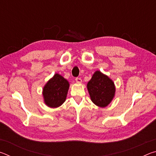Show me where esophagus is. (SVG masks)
Segmentation results:
<instances>
[{
  "instance_id": "obj_1",
  "label": "esophagus",
  "mask_w": 156,
  "mask_h": 156,
  "mask_svg": "<svg viewBox=\"0 0 156 156\" xmlns=\"http://www.w3.org/2000/svg\"><path fill=\"white\" fill-rule=\"evenodd\" d=\"M76 82H77V83H81V82H82V80H81V78H76Z\"/></svg>"
}]
</instances>
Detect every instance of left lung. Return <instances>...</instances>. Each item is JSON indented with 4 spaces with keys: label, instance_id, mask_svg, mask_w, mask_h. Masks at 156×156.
Returning <instances> with one entry per match:
<instances>
[{
    "label": "left lung",
    "instance_id": "obj_1",
    "mask_svg": "<svg viewBox=\"0 0 156 156\" xmlns=\"http://www.w3.org/2000/svg\"><path fill=\"white\" fill-rule=\"evenodd\" d=\"M87 87L91 101L100 107H107L115 96L114 83L100 71L94 73Z\"/></svg>",
    "mask_w": 156,
    "mask_h": 156
}]
</instances>
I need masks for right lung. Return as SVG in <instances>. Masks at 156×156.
I'll use <instances>...</instances> for the list:
<instances>
[{
  "label": "right lung",
  "instance_id": "right-lung-1",
  "mask_svg": "<svg viewBox=\"0 0 156 156\" xmlns=\"http://www.w3.org/2000/svg\"><path fill=\"white\" fill-rule=\"evenodd\" d=\"M69 87V82L62 76L56 73L43 87L44 103L51 108L60 107L65 101Z\"/></svg>",
  "mask_w": 156,
  "mask_h": 156
}]
</instances>
